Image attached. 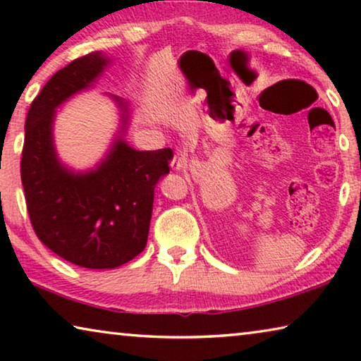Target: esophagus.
Here are the masks:
<instances>
[{
  "label": "esophagus",
  "mask_w": 361,
  "mask_h": 361,
  "mask_svg": "<svg viewBox=\"0 0 361 361\" xmlns=\"http://www.w3.org/2000/svg\"><path fill=\"white\" fill-rule=\"evenodd\" d=\"M170 167H172L173 170H185L188 167V156L185 151L178 149L173 154V159L172 162H170Z\"/></svg>",
  "instance_id": "34e87169"
}]
</instances>
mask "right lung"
Listing matches in <instances>:
<instances>
[{
	"label": "right lung",
	"instance_id": "add662e5",
	"mask_svg": "<svg viewBox=\"0 0 361 361\" xmlns=\"http://www.w3.org/2000/svg\"><path fill=\"white\" fill-rule=\"evenodd\" d=\"M108 60L99 52L59 70L28 109L20 176L30 221L44 245L73 264L113 269L146 247L154 186L170 172V148L137 151L118 138L95 170L70 172L52 140L56 108L90 87ZM127 122V103L114 99Z\"/></svg>",
	"mask_w": 361,
	"mask_h": 361
}]
</instances>
